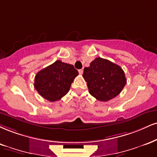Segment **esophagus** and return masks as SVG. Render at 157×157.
<instances>
[{
  "label": "esophagus",
  "mask_w": 157,
  "mask_h": 157,
  "mask_svg": "<svg viewBox=\"0 0 157 157\" xmlns=\"http://www.w3.org/2000/svg\"><path fill=\"white\" fill-rule=\"evenodd\" d=\"M78 71H79V73L80 74V75H82V73H83V69H79L78 70Z\"/></svg>",
  "instance_id": "1"
}]
</instances>
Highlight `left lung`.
Instances as JSON below:
<instances>
[{
    "instance_id": "obj_1",
    "label": "left lung",
    "mask_w": 157,
    "mask_h": 157,
    "mask_svg": "<svg viewBox=\"0 0 157 157\" xmlns=\"http://www.w3.org/2000/svg\"><path fill=\"white\" fill-rule=\"evenodd\" d=\"M82 77L91 96L107 101L118 96L126 83L121 67L107 59L95 58L90 67L84 68Z\"/></svg>"
}]
</instances>
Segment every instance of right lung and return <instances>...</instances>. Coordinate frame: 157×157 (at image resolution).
<instances>
[{"mask_svg": "<svg viewBox=\"0 0 157 157\" xmlns=\"http://www.w3.org/2000/svg\"><path fill=\"white\" fill-rule=\"evenodd\" d=\"M78 75L73 65L58 60L36 74L34 87L45 99L58 101L69 92L74 79Z\"/></svg>", "mask_w": 157, "mask_h": 157, "instance_id": "right-lung-1", "label": "right lung"}]
</instances>
